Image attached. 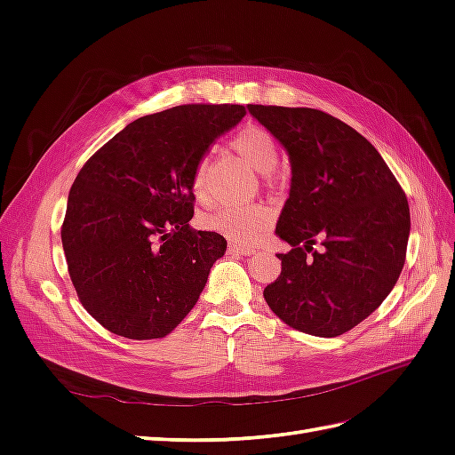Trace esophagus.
Returning a JSON list of instances; mask_svg holds the SVG:
<instances>
[{"label": "esophagus", "mask_w": 455, "mask_h": 455, "mask_svg": "<svg viewBox=\"0 0 455 455\" xmlns=\"http://www.w3.org/2000/svg\"><path fill=\"white\" fill-rule=\"evenodd\" d=\"M228 252L229 254H241V256H249V254H254L256 251L252 249V246H244V244H237V243H229L228 244Z\"/></svg>", "instance_id": "1"}]
</instances>
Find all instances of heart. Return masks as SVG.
I'll return each mask as SVG.
<instances>
[{
  "label": "heart",
  "mask_w": 455,
  "mask_h": 455,
  "mask_svg": "<svg viewBox=\"0 0 455 455\" xmlns=\"http://www.w3.org/2000/svg\"><path fill=\"white\" fill-rule=\"evenodd\" d=\"M231 148L251 164L252 169L271 178L275 164L279 159V149L275 136L259 125H244L231 139ZM191 188L199 199L209 194V159L197 161L194 176H191ZM269 224V212L264 206H216L214 211L203 216V226L211 231L226 235L237 243H252Z\"/></svg>",
  "instance_id": "heart-1"
}]
</instances>
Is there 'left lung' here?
I'll use <instances>...</instances> for the list:
<instances>
[{"mask_svg": "<svg viewBox=\"0 0 455 455\" xmlns=\"http://www.w3.org/2000/svg\"><path fill=\"white\" fill-rule=\"evenodd\" d=\"M246 108L286 149L292 171L275 228L292 251L277 254L283 269L264 298L299 332L346 334L381 306L404 267V191L378 149L343 121L313 108Z\"/></svg>", "mask_w": 455, "mask_h": 455, "instance_id": "obj_1", "label": "left lung"}]
</instances>
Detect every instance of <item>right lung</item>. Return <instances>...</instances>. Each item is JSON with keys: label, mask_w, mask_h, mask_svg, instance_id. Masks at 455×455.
Instances as JSON below:
<instances>
[{"label": "right lung", "mask_w": 455, "mask_h": 455, "mask_svg": "<svg viewBox=\"0 0 455 455\" xmlns=\"http://www.w3.org/2000/svg\"><path fill=\"white\" fill-rule=\"evenodd\" d=\"M244 114L239 104H188L144 116L76 176L60 231L68 271L81 304L109 332L164 338L197 304L228 243L189 228L191 176Z\"/></svg>", "instance_id": "1"}]
</instances>
